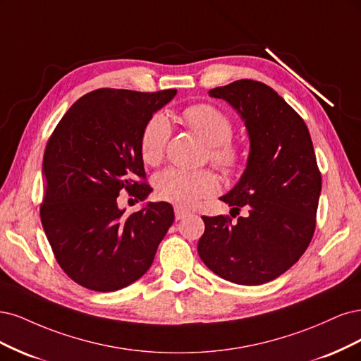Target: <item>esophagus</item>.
<instances>
[{"label": "esophagus", "instance_id": "obj_1", "mask_svg": "<svg viewBox=\"0 0 361 361\" xmlns=\"http://www.w3.org/2000/svg\"><path fill=\"white\" fill-rule=\"evenodd\" d=\"M188 214H189L188 210H184V208H180V207H176V219H177V220L184 219Z\"/></svg>", "mask_w": 361, "mask_h": 361}]
</instances>
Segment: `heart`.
<instances>
[{"label": "heart", "instance_id": "1", "mask_svg": "<svg viewBox=\"0 0 361 361\" xmlns=\"http://www.w3.org/2000/svg\"><path fill=\"white\" fill-rule=\"evenodd\" d=\"M183 118L190 129L210 144V157L224 171L232 172L240 165V149L229 142L234 132L228 115L208 103H197L184 109ZM171 136V124L165 115L156 114L144 126L141 135V154L145 164L157 165L165 156ZM154 190L161 201L178 207H192L201 197L219 190V180L212 171H189L168 168L154 177Z\"/></svg>", "mask_w": 361, "mask_h": 361}]
</instances>
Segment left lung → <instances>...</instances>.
<instances>
[{
    "label": "left lung",
    "instance_id": "left-lung-1",
    "mask_svg": "<svg viewBox=\"0 0 361 361\" xmlns=\"http://www.w3.org/2000/svg\"><path fill=\"white\" fill-rule=\"evenodd\" d=\"M208 94L229 103L246 126V169L220 196L231 210L238 214L243 207L246 214L204 216L197 253L225 281L262 285L289 270L313 237L321 195L315 151L305 121L265 84L241 79Z\"/></svg>",
    "mask_w": 361,
    "mask_h": 361
}]
</instances>
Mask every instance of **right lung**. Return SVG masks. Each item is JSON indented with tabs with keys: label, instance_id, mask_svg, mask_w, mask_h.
<instances>
[{
	"label": "right lung",
	"instance_id": "1",
	"mask_svg": "<svg viewBox=\"0 0 361 361\" xmlns=\"http://www.w3.org/2000/svg\"><path fill=\"white\" fill-rule=\"evenodd\" d=\"M177 90L100 88L80 97L55 127L43 156L44 234L64 273L80 286L112 293L142 277L173 222L168 202L124 214L123 189L151 193L141 154L147 121Z\"/></svg>",
	"mask_w": 361,
	"mask_h": 361
}]
</instances>
